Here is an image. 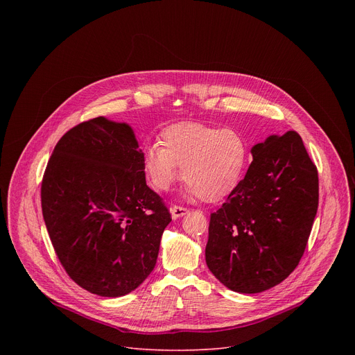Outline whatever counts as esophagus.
I'll return each mask as SVG.
<instances>
[{
  "label": "esophagus",
  "mask_w": 355,
  "mask_h": 355,
  "mask_svg": "<svg viewBox=\"0 0 355 355\" xmlns=\"http://www.w3.org/2000/svg\"><path fill=\"white\" fill-rule=\"evenodd\" d=\"M189 211L184 207H178V205H173L171 207V215L174 219H178V218H182L184 215H187Z\"/></svg>",
  "instance_id": "34e87169"
}]
</instances>
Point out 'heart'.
Instances as JSON below:
<instances>
[{"mask_svg": "<svg viewBox=\"0 0 355 355\" xmlns=\"http://www.w3.org/2000/svg\"><path fill=\"white\" fill-rule=\"evenodd\" d=\"M162 144L143 150V168L159 191H168L181 178L202 200H218L239 182L247 162L248 144L234 129L182 122L162 132Z\"/></svg>", "mask_w": 355, "mask_h": 355, "instance_id": "b5f03b06", "label": "heart"}]
</instances>
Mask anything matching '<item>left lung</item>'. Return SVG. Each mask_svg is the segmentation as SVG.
<instances>
[{
    "label": "left lung",
    "mask_w": 355,
    "mask_h": 355,
    "mask_svg": "<svg viewBox=\"0 0 355 355\" xmlns=\"http://www.w3.org/2000/svg\"><path fill=\"white\" fill-rule=\"evenodd\" d=\"M252 162L211 215V272L229 289L259 293L282 282L305 252L319 205V177L295 130L251 148Z\"/></svg>",
    "instance_id": "8db88e82"
}]
</instances>
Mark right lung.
I'll use <instances>...</instances> for the list:
<instances>
[{
	"instance_id": "obj_1",
	"label": "right lung",
	"mask_w": 355,
	"mask_h": 355,
	"mask_svg": "<svg viewBox=\"0 0 355 355\" xmlns=\"http://www.w3.org/2000/svg\"><path fill=\"white\" fill-rule=\"evenodd\" d=\"M141 150L126 123L103 116L66 132L40 187L42 214L69 277L99 296H122L153 271L171 222L146 184Z\"/></svg>"
}]
</instances>
